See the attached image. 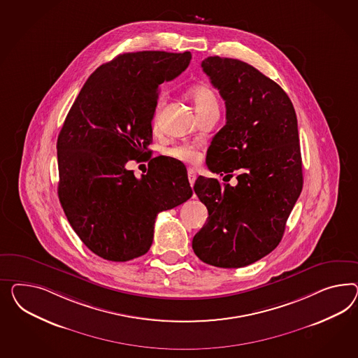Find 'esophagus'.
I'll use <instances>...</instances> for the list:
<instances>
[{
  "label": "esophagus",
  "instance_id": "1",
  "mask_svg": "<svg viewBox=\"0 0 358 358\" xmlns=\"http://www.w3.org/2000/svg\"><path fill=\"white\" fill-rule=\"evenodd\" d=\"M187 177H189V182L193 186L195 180H196V173H195V171L192 169V168L187 171Z\"/></svg>",
  "mask_w": 358,
  "mask_h": 358
}]
</instances>
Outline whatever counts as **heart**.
I'll list each match as a JSON object with an SVG mask.
<instances>
[{"label": "heart", "mask_w": 358, "mask_h": 358, "mask_svg": "<svg viewBox=\"0 0 358 358\" xmlns=\"http://www.w3.org/2000/svg\"><path fill=\"white\" fill-rule=\"evenodd\" d=\"M187 95L190 97V100L193 101L194 108L198 113V116H203L208 112L213 110H219V101L217 97L215 95L213 90L206 85H199V86H194L189 90ZM165 106V97L162 95L156 100L154 106V115H152V126L155 130L159 129V121H160V115L162 110ZM168 154L171 157H173L176 160L184 162V163H195L199 159V152L190 145H177L168 151Z\"/></svg>", "instance_id": "b5f03b06"}]
</instances>
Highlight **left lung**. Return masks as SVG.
<instances>
[{"label": "left lung", "instance_id": "left-lung-1", "mask_svg": "<svg viewBox=\"0 0 358 358\" xmlns=\"http://www.w3.org/2000/svg\"><path fill=\"white\" fill-rule=\"evenodd\" d=\"M202 68L227 108V124L213 136L206 164L220 176L238 174L236 186L203 176L195 181L208 220L194 236L193 250L207 264L238 268L279 245L300 196L297 117L285 91L252 65L213 56Z\"/></svg>", "mask_w": 358, "mask_h": 358}]
</instances>
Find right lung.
Listing matches in <instances>:
<instances>
[{
  "label": "right lung",
  "mask_w": 358,
  "mask_h": 358,
  "mask_svg": "<svg viewBox=\"0 0 358 358\" xmlns=\"http://www.w3.org/2000/svg\"><path fill=\"white\" fill-rule=\"evenodd\" d=\"M190 59V52L117 56L90 76L58 134L59 202L78 237L103 259L145 254L157 213L193 195L185 169L166 160L152 159L141 178L125 168L148 157L159 87Z\"/></svg>",
  "instance_id": "add662e5"
}]
</instances>
